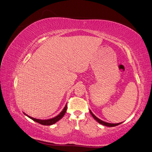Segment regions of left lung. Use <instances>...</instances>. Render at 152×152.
<instances>
[{
    "instance_id": "left-lung-1",
    "label": "left lung",
    "mask_w": 152,
    "mask_h": 152,
    "mask_svg": "<svg viewBox=\"0 0 152 152\" xmlns=\"http://www.w3.org/2000/svg\"><path fill=\"white\" fill-rule=\"evenodd\" d=\"M90 112L91 115H92V116H93V118H94L95 120H96L98 123L101 124H102V125H105V126H107V127H115V126H116V125H120V124H121L122 123V122H120V123H118V124H111V123H108V122H104V121L101 120V119L98 118L96 116H95V115H94L93 113H92V111H91L90 110Z\"/></svg>"
}]
</instances>
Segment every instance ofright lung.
<instances>
[{
  "label": "right lung",
  "instance_id": "1",
  "mask_svg": "<svg viewBox=\"0 0 152 152\" xmlns=\"http://www.w3.org/2000/svg\"><path fill=\"white\" fill-rule=\"evenodd\" d=\"M67 104L65 106V107H64V109L62 110V111L60 113L57 115L55 117H53V118H50V119H46V120H41V119H37V118H33L32 116H30L29 115H27L26 113L23 112V113L25 115H26L27 116H28V118H30V119H32V120H34V122H36L39 124H40L41 125H53L54 124H55L56 122H57L58 120H60L61 119L62 117L64 116V115H65L67 110Z\"/></svg>",
  "mask_w": 152,
  "mask_h": 152
}]
</instances>
